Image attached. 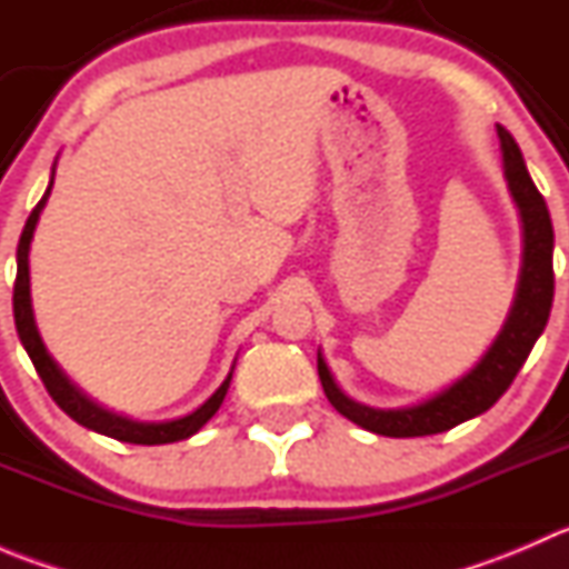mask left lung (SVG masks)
Returning a JSON list of instances; mask_svg holds the SVG:
<instances>
[{
    "label": "left lung",
    "instance_id": "left-lung-1",
    "mask_svg": "<svg viewBox=\"0 0 569 569\" xmlns=\"http://www.w3.org/2000/svg\"><path fill=\"white\" fill-rule=\"evenodd\" d=\"M496 129L503 153V178L518 206L520 237H523L518 286H515L507 319L487 352L476 360L473 369L427 399L401 407H369L343 393L319 349V380L327 399L343 418L369 432L386 435V438H423V435L446 432L457 423L481 416L512 386L548 325L550 306H553V226H550L545 198L537 192L526 170L518 142L503 126H496Z\"/></svg>",
    "mask_w": 569,
    "mask_h": 569
}]
</instances>
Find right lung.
<instances>
[{
	"instance_id": "right-lung-1",
	"label": "right lung",
	"mask_w": 569,
	"mask_h": 569,
	"mask_svg": "<svg viewBox=\"0 0 569 569\" xmlns=\"http://www.w3.org/2000/svg\"><path fill=\"white\" fill-rule=\"evenodd\" d=\"M54 168H57V159L51 164V178H49V187H46L43 198L40 203L32 209L30 220H27L24 231H21L19 239V250H16V286H13V317H16V330H19L21 343H24L27 355H30L32 366L43 380L46 391H49L51 399L60 405L62 412L73 418L77 423L82 427L93 429V432L107 435V438L114 440H123V443H137V446H162V443H176V440H187L220 410L222 399H226L228 388H231V377H233V360L231 371H228L226 380L220 382L214 393L203 401V405L194 407L192 412L187 416H178V418H168V421H137V418L123 416V412H114L109 407L99 405L96 399H90L66 371L60 369L54 358L49 355L46 349L43 338H40L38 325H36V311H32V295H30V248H32V237H36V228L40 214H43V206L49 200L51 187H54Z\"/></svg>"
}]
</instances>
